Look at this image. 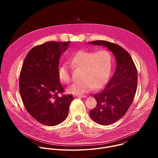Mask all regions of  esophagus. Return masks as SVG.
Returning a JSON list of instances; mask_svg holds the SVG:
<instances>
[{
	"label": "esophagus",
	"mask_w": 158,
	"mask_h": 158,
	"mask_svg": "<svg viewBox=\"0 0 158 158\" xmlns=\"http://www.w3.org/2000/svg\"><path fill=\"white\" fill-rule=\"evenodd\" d=\"M77 98H86L87 96H85V95H78V96H77Z\"/></svg>",
	"instance_id": "34e87169"
}]
</instances>
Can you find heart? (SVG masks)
Segmentation results:
<instances>
[{"mask_svg": "<svg viewBox=\"0 0 158 158\" xmlns=\"http://www.w3.org/2000/svg\"><path fill=\"white\" fill-rule=\"evenodd\" d=\"M74 69H81V81L73 84L67 92L81 94L90 92L94 88L102 87L107 80L111 68V56L109 51L100 49L96 52L81 50L76 52L68 60ZM59 80L69 84L72 81L69 67L67 64L60 65L58 70Z\"/></svg>", "mask_w": 158, "mask_h": 158, "instance_id": "b5f03b06", "label": "heart"}]
</instances>
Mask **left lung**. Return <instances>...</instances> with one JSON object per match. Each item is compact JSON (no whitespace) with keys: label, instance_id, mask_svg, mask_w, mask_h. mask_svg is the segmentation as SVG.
<instances>
[{"label":"left lung","instance_id":"left-lung-1","mask_svg":"<svg viewBox=\"0 0 158 158\" xmlns=\"http://www.w3.org/2000/svg\"><path fill=\"white\" fill-rule=\"evenodd\" d=\"M89 43L107 47L116 59V71L102 91L94 94L97 105L89 113L95 122L107 126L123 118L131 106L136 93L138 71L130 54L119 45L105 40Z\"/></svg>","mask_w":158,"mask_h":158}]
</instances>
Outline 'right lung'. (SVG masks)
Returning a JSON list of instances; mask_svg holds the SVG:
<instances>
[{
    "mask_svg": "<svg viewBox=\"0 0 158 158\" xmlns=\"http://www.w3.org/2000/svg\"><path fill=\"white\" fill-rule=\"evenodd\" d=\"M69 44V41H51L35 46L22 66L19 92L22 102L31 116L44 125L56 126L68 116L73 96L63 94L58 70L59 58Z\"/></svg>",
    "mask_w": 158,
    "mask_h": 158,
    "instance_id": "1",
    "label": "right lung"
}]
</instances>
